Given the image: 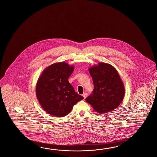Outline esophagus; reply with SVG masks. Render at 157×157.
Returning <instances> with one entry per match:
<instances>
[{"label": "esophagus", "mask_w": 157, "mask_h": 157, "mask_svg": "<svg viewBox=\"0 0 157 157\" xmlns=\"http://www.w3.org/2000/svg\"><path fill=\"white\" fill-rule=\"evenodd\" d=\"M82 96H83V98H84V99H85V98H86L87 96V93L83 94V95H82Z\"/></svg>", "instance_id": "1"}]
</instances>
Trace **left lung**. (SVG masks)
Returning a JSON list of instances; mask_svg holds the SVG:
<instances>
[{"label":"left lung","instance_id":"left-lung-1","mask_svg":"<svg viewBox=\"0 0 157 157\" xmlns=\"http://www.w3.org/2000/svg\"><path fill=\"white\" fill-rule=\"evenodd\" d=\"M93 78V93L86 98L87 103L100 114L107 113L118 107L124 99L125 89L117 70L110 64L99 62L90 67Z\"/></svg>","mask_w":157,"mask_h":157}]
</instances>
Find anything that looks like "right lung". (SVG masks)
I'll use <instances>...</instances> for the list:
<instances>
[{
  "instance_id": "obj_1",
  "label": "right lung",
  "mask_w": 157,
  "mask_h": 157,
  "mask_svg": "<svg viewBox=\"0 0 157 157\" xmlns=\"http://www.w3.org/2000/svg\"><path fill=\"white\" fill-rule=\"evenodd\" d=\"M74 66L64 62L52 64L43 71L36 86V95L47 113L63 117L70 113L83 97L75 91L68 82Z\"/></svg>"
}]
</instances>
